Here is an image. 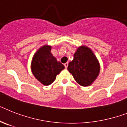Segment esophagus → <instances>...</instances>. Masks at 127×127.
I'll list each match as a JSON object with an SVG mask.
<instances>
[{
	"instance_id": "obj_1",
	"label": "esophagus",
	"mask_w": 127,
	"mask_h": 127,
	"mask_svg": "<svg viewBox=\"0 0 127 127\" xmlns=\"http://www.w3.org/2000/svg\"><path fill=\"white\" fill-rule=\"evenodd\" d=\"M68 64H68V62H67V63H65V64H64V66H65V69H67V68Z\"/></svg>"
}]
</instances>
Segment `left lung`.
<instances>
[{
	"instance_id": "1",
	"label": "left lung",
	"mask_w": 127,
	"mask_h": 127,
	"mask_svg": "<svg viewBox=\"0 0 127 127\" xmlns=\"http://www.w3.org/2000/svg\"><path fill=\"white\" fill-rule=\"evenodd\" d=\"M68 71L76 82L82 86H88L97 78L100 72V65L93 51L86 46H80L69 62Z\"/></svg>"
}]
</instances>
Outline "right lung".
I'll list each match as a JSON object with an SVG mask.
<instances>
[{
    "label": "right lung",
    "instance_id": "1",
    "mask_svg": "<svg viewBox=\"0 0 127 127\" xmlns=\"http://www.w3.org/2000/svg\"><path fill=\"white\" fill-rule=\"evenodd\" d=\"M51 51V46L41 47L33 55L31 63L33 75L45 86L51 84L56 79V75L65 68L64 65L53 56Z\"/></svg>",
    "mask_w": 127,
    "mask_h": 127
}]
</instances>
